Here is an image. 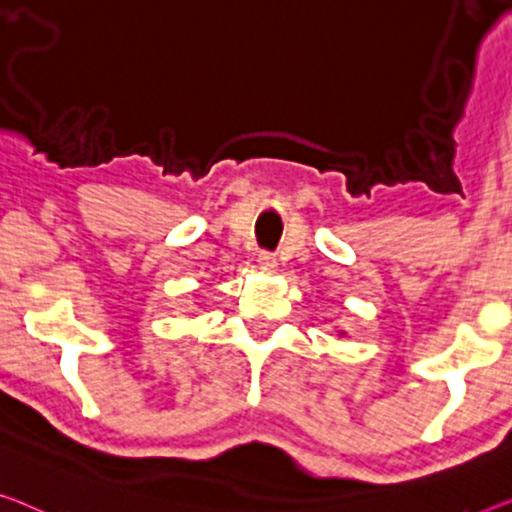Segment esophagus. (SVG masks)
Wrapping results in <instances>:
<instances>
[{
  "mask_svg": "<svg viewBox=\"0 0 512 512\" xmlns=\"http://www.w3.org/2000/svg\"><path fill=\"white\" fill-rule=\"evenodd\" d=\"M257 262H259V269H264V271H273L278 266L276 255H273V253H259Z\"/></svg>",
  "mask_w": 512,
  "mask_h": 512,
  "instance_id": "esophagus-1",
  "label": "esophagus"
}]
</instances>
